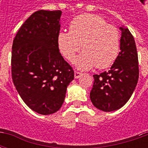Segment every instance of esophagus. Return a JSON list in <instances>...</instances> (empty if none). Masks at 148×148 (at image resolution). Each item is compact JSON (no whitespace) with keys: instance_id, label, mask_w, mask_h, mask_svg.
I'll list each match as a JSON object with an SVG mask.
<instances>
[{"instance_id":"1","label":"esophagus","mask_w":148,"mask_h":148,"mask_svg":"<svg viewBox=\"0 0 148 148\" xmlns=\"http://www.w3.org/2000/svg\"><path fill=\"white\" fill-rule=\"evenodd\" d=\"M82 73L81 72H78V71H74V77L75 78H78L82 76Z\"/></svg>"}]
</instances>
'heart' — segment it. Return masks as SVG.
<instances>
[{"mask_svg": "<svg viewBox=\"0 0 148 148\" xmlns=\"http://www.w3.org/2000/svg\"><path fill=\"white\" fill-rule=\"evenodd\" d=\"M59 51L73 62L81 48L83 51L75 59L80 70L109 67L116 61L121 47V36L116 27L108 24L98 15L84 13L70 23V32L62 31L57 36Z\"/></svg>", "mask_w": 148, "mask_h": 148, "instance_id": "heart-1", "label": "heart"}]
</instances>
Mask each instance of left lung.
<instances>
[{"instance_id":"8db88e82","label":"left lung","mask_w":148,"mask_h":148,"mask_svg":"<svg viewBox=\"0 0 148 148\" xmlns=\"http://www.w3.org/2000/svg\"><path fill=\"white\" fill-rule=\"evenodd\" d=\"M121 30V51L109 71L93 75L90 100L104 112L121 109L133 93L139 79V63L133 36L127 28Z\"/></svg>"}]
</instances>
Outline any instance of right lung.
Returning a JSON list of instances; mask_svg holds the SVG:
<instances>
[{
  "instance_id": "obj_1",
  "label": "right lung",
  "mask_w": 148,
  "mask_h": 148,
  "mask_svg": "<svg viewBox=\"0 0 148 148\" xmlns=\"http://www.w3.org/2000/svg\"><path fill=\"white\" fill-rule=\"evenodd\" d=\"M60 10H39L25 21L12 47V77L18 93L31 109L52 114L64 102L73 68L59 52Z\"/></svg>"
}]
</instances>
